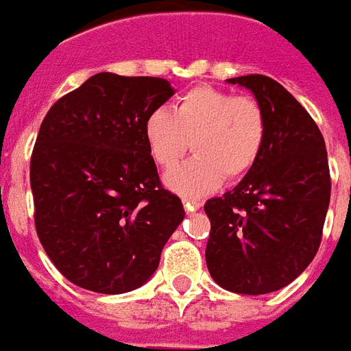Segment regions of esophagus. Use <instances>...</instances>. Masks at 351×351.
<instances>
[{
  "label": "esophagus",
  "instance_id": "1",
  "mask_svg": "<svg viewBox=\"0 0 351 351\" xmlns=\"http://www.w3.org/2000/svg\"><path fill=\"white\" fill-rule=\"evenodd\" d=\"M184 203V209L188 210V213H193V210H197L201 207V203L199 201H195V199H188V197H184L182 199Z\"/></svg>",
  "mask_w": 351,
  "mask_h": 351
}]
</instances>
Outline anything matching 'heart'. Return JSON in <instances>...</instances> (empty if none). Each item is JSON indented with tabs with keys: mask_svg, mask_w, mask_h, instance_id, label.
Instances as JSON below:
<instances>
[{
	"mask_svg": "<svg viewBox=\"0 0 351 351\" xmlns=\"http://www.w3.org/2000/svg\"><path fill=\"white\" fill-rule=\"evenodd\" d=\"M142 133L150 158L161 169L175 167L192 141L195 156L167 173L165 184L175 193L201 197L217 190L224 176L234 180L254 167L268 125L251 97L199 85L182 93L171 110H152Z\"/></svg>",
	"mask_w": 351,
	"mask_h": 351,
	"instance_id": "b5f03b06",
	"label": "heart"
}]
</instances>
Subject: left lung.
I'll list each match as a JSON object with an SVG mask.
<instances>
[{"mask_svg": "<svg viewBox=\"0 0 351 351\" xmlns=\"http://www.w3.org/2000/svg\"><path fill=\"white\" fill-rule=\"evenodd\" d=\"M252 93L266 114V142L234 190L205 203L210 278L237 295L287 287L319 249L330 199L323 134L289 90L266 75L226 80Z\"/></svg>", "mask_w": 351, "mask_h": 351, "instance_id": "1", "label": "left lung"}]
</instances>
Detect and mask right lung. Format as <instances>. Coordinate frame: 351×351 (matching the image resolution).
Listing matches in <instances>:
<instances>
[{"mask_svg": "<svg viewBox=\"0 0 351 351\" xmlns=\"http://www.w3.org/2000/svg\"><path fill=\"white\" fill-rule=\"evenodd\" d=\"M173 95L161 77L100 72L56 100L39 127L30 163L36 230L73 285L102 295L138 289L184 220L142 133Z\"/></svg>", "mask_w": 351, "mask_h": 351, "instance_id": "1", "label": "right lung"}]
</instances>
